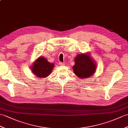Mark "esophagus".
<instances>
[{
    "label": "esophagus",
    "mask_w": 128,
    "mask_h": 128,
    "mask_svg": "<svg viewBox=\"0 0 128 128\" xmlns=\"http://www.w3.org/2000/svg\"><path fill=\"white\" fill-rule=\"evenodd\" d=\"M59 64L60 65V66H64V63H62V62H59Z\"/></svg>",
    "instance_id": "34e87169"
}]
</instances>
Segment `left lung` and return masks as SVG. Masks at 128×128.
<instances>
[{"label": "left lung", "instance_id": "1", "mask_svg": "<svg viewBox=\"0 0 128 128\" xmlns=\"http://www.w3.org/2000/svg\"><path fill=\"white\" fill-rule=\"evenodd\" d=\"M74 60L75 65L72 67V70L74 74L79 78H89L96 72V64L91 56L90 53L78 54Z\"/></svg>", "mask_w": 128, "mask_h": 128}]
</instances>
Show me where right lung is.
I'll return each instance as SVG.
<instances>
[{
	"instance_id": "1",
	"label": "right lung",
	"mask_w": 128,
	"mask_h": 128,
	"mask_svg": "<svg viewBox=\"0 0 128 128\" xmlns=\"http://www.w3.org/2000/svg\"><path fill=\"white\" fill-rule=\"evenodd\" d=\"M54 67V64L50 63L42 56H40L32 63L30 69L32 74L38 78H46L48 77Z\"/></svg>"
}]
</instances>
